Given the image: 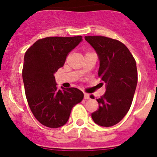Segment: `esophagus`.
Returning a JSON list of instances; mask_svg holds the SVG:
<instances>
[{"instance_id": "obj_1", "label": "esophagus", "mask_w": 157, "mask_h": 157, "mask_svg": "<svg viewBox=\"0 0 157 157\" xmlns=\"http://www.w3.org/2000/svg\"><path fill=\"white\" fill-rule=\"evenodd\" d=\"M84 99H90V95L88 94V93H84Z\"/></svg>"}]
</instances>
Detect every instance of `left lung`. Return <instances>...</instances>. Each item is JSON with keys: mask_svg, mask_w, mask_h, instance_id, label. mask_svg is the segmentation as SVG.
<instances>
[{"mask_svg": "<svg viewBox=\"0 0 157 157\" xmlns=\"http://www.w3.org/2000/svg\"><path fill=\"white\" fill-rule=\"evenodd\" d=\"M85 40L97 54L98 74L106 90L96 99L99 107L92 113V118L99 125L111 127L125 116L132 103L137 83L136 61L119 41L105 36H85Z\"/></svg>", "mask_w": 157, "mask_h": 157, "instance_id": "1", "label": "left lung"}]
</instances>
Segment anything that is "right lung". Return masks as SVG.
Returning <instances> with one entry per match:
<instances>
[{
  "instance_id": "right-lung-1",
  "label": "right lung",
  "mask_w": 157,
  "mask_h": 157,
  "mask_svg": "<svg viewBox=\"0 0 157 157\" xmlns=\"http://www.w3.org/2000/svg\"><path fill=\"white\" fill-rule=\"evenodd\" d=\"M82 41L80 36L47 37L36 41L25 53L23 80L26 99L35 118L46 127L64 125L73 107L83 100V92L77 88L58 90L54 75Z\"/></svg>"
}]
</instances>
